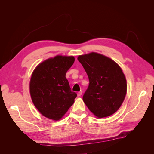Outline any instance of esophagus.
Segmentation results:
<instances>
[{
  "label": "esophagus",
  "mask_w": 154,
  "mask_h": 154,
  "mask_svg": "<svg viewBox=\"0 0 154 154\" xmlns=\"http://www.w3.org/2000/svg\"><path fill=\"white\" fill-rule=\"evenodd\" d=\"M77 94H78V96H82V91H79V92H78Z\"/></svg>",
  "instance_id": "1"
}]
</instances>
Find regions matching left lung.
Instances as JSON below:
<instances>
[{
  "label": "left lung",
  "instance_id": "obj_1",
  "mask_svg": "<svg viewBox=\"0 0 154 154\" xmlns=\"http://www.w3.org/2000/svg\"><path fill=\"white\" fill-rule=\"evenodd\" d=\"M78 60L89 80L83 96L88 109L100 118L115 113L127 93V82L122 69L112 60L96 53L79 56Z\"/></svg>",
  "mask_w": 154,
  "mask_h": 154
}]
</instances>
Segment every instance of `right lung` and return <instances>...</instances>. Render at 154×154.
Masks as SVG:
<instances>
[{"label": "right lung", "instance_id": "1", "mask_svg": "<svg viewBox=\"0 0 154 154\" xmlns=\"http://www.w3.org/2000/svg\"><path fill=\"white\" fill-rule=\"evenodd\" d=\"M74 62L73 57L57 56L37 66L32 74L29 89L32 103L46 118L61 119L74 102L66 74Z\"/></svg>", "mask_w": 154, "mask_h": 154}]
</instances>
